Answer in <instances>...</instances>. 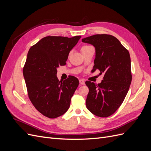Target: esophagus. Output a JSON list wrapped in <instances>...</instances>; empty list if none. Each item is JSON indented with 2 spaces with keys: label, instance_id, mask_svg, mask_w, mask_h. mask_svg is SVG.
I'll return each mask as SVG.
<instances>
[{
  "label": "esophagus",
  "instance_id": "1",
  "mask_svg": "<svg viewBox=\"0 0 151 151\" xmlns=\"http://www.w3.org/2000/svg\"><path fill=\"white\" fill-rule=\"evenodd\" d=\"M79 83L81 84H82V85H84L85 84V81L84 80H83V79H80L79 80Z\"/></svg>",
  "mask_w": 151,
  "mask_h": 151
}]
</instances>
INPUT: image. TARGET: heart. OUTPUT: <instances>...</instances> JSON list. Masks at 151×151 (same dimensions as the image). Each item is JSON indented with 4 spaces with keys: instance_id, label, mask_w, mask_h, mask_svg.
I'll list each match as a JSON object with an SVG mask.
<instances>
[{
    "instance_id": "1",
    "label": "heart",
    "mask_w": 151,
    "mask_h": 151,
    "mask_svg": "<svg viewBox=\"0 0 151 151\" xmlns=\"http://www.w3.org/2000/svg\"><path fill=\"white\" fill-rule=\"evenodd\" d=\"M89 47V46H84L83 48H82V49H83V48H86V47Z\"/></svg>"
}]
</instances>
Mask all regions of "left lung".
Segmentation results:
<instances>
[{"mask_svg":"<svg viewBox=\"0 0 151 151\" xmlns=\"http://www.w3.org/2000/svg\"><path fill=\"white\" fill-rule=\"evenodd\" d=\"M82 42L93 45L96 50L92 70L104 74L98 85L86 81L89 93L86 107L94 115L108 117L122 104L132 81L131 61L128 50L115 36L95 35L82 39Z\"/></svg>","mask_w":151,"mask_h":151,"instance_id":"left-lung-1","label":"left lung"}]
</instances>
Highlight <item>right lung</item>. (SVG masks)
Masks as SVG:
<instances>
[{
	"label": "right lung",
	"instance_id": "right-lung-1",
	"mask_svg": "<svg viewBox=\"0 0 151 151\" xmlns=\"http://www.w3.org/2000/svg\"><path fill=\"white\" fill-rule=\"evenodd\" d=\"M81 38L46 36L29 50L23 68L28 96L35 108L45 116L57 118L70 107L79 80L70 76L59 81L57 68L66 64L70 51Z\"/></svg>",
	"mask_w": 151,
	"mask_h": 151
}]
</instances>
